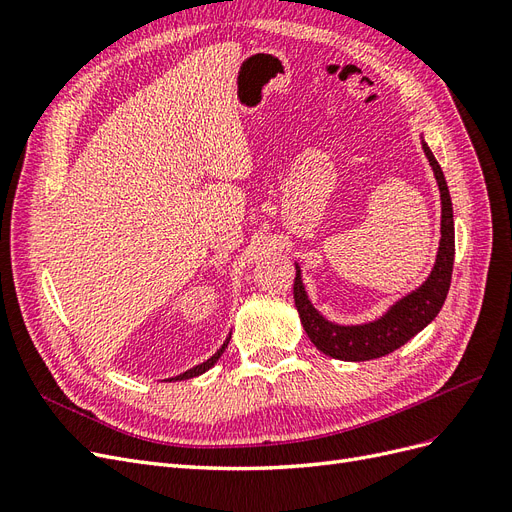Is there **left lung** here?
I'll list each match as a JSON object with an SVG mask.
<instances>
[{"label":"left lung","instance_id":"1","mask_svg":"<svg viewBox=\"0 0 512 512\" xmlns=\"http://www.w3.org/2000/svg\"><path fill=\"white\" fill-rule=\"evenodd\" d=\"M423 151L429 160V166L436 175L440 200H442V237L436 256V265H433L427 280L399 299L395 305L386 309L374 322L365 324H335L324 318L318 309L307 299V292L301 280V269L297 267V277H294V305L301 318L303 329L312 344L339 361H371L380 359V356L389 354L397 348L404 346L408 339H412L418 331H423L427 324L438 316L442 309L448 288H451V275H453V262H455V224H453V203L451 194H448V185L444 179L442 168L438 160L433 158L431 149L423 141Z\"/></svg>","mask_w":512,"mask_h":512}]
</instances>
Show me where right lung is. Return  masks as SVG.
I'll use <instances>...</instances> for the list:
<instances>
[{
    "instance_id": "add662e5",
    "label": "right lung",
    "mask_w": 512,
    "mask_h": 512,
    "mask_svg": "<svg viewBox=\"0 0 512 512\" xmlns=\"http://www.w3.org/2000/svg\"><path fill=\"white\" fill-rule=\"evenodd\" d=\"M228 342H230V337H226V342L222 344V348H220L218 352H215V354L211 356V359H207L205 363H200V365H196V367H192V369H188V371H183V374H179V376H175V378H170V380H190V378H196V376H200V374H205L207 369H211L215 363H218V359L224 354Z\"/></svg>"
}]
</instances>
